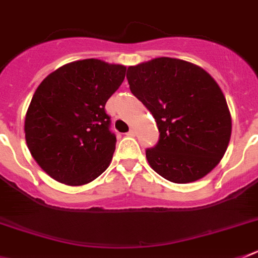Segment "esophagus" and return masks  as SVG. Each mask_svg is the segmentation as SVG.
Wrapping results in <instances>:
<instances>
[{
    "label": "esophagus",
    "instance_id": "1",
    "mask_svg": "<svg viewBox=\"0 0 258 258\" xmlns=\"http://www.w3.org/2000/svg\"><path fill=\"white\" fill-rule=\"evenodd\" d=\"M126 136H129V137H136V131H134V129H131V131L127 132L126 133Z\"/></svg>",
    "mask_w": 258,
    "mask_h": 258
}]
</instances>
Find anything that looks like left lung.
<instances>
[{"instance_id":"1","label":"left lung","mask_w":258,"mask_h":258,"mask_svg":"<svg viewBox=\"0 0 258 258\" xmlns=\"http://www.w3.org/2000/svg\"><path fill=\"white\" fill-rule=\"evenodd\" d=\"M126 79L160 132L157 145L146 151L150 166L178 184L206 176L231 136L230 111L214 78L188 61L157 57L129 66Z\"/></svg>"}]
</instances>
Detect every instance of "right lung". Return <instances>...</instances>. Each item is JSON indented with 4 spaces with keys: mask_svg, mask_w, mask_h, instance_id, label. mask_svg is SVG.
<instances>
[{
    "mask_svg": "<svg viewBox=\"0 0 258 258\" xmlns=\"http://www.w3.org/2000/svg\"><path fill=\"white\" fill-rule=\"evenodd\" d=\"M125 72L124 65L86 58L58 68L35 89L25 115V141L52 179L84 185L107 169L116 137L108 129L105 105Z\"/></svg>",
    "mask_w": 258,
    "mask_h": 258,
    "instance_id": "add662e5",
    "label": "right lung"
}]
</instances>
